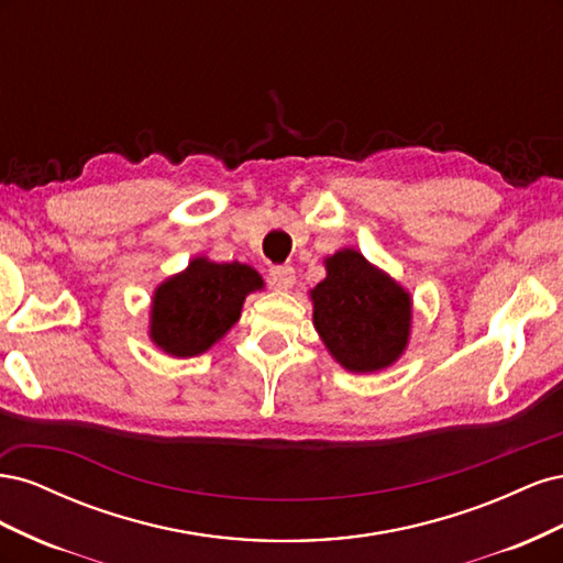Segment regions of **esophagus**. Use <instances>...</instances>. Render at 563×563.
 <instances>
[{
	"mask_svg": "<svg viewBox=\"0 0 563 563\" xmlns=\"http://www.w3.org/2000/svg\"><path fill=\"white\" fill-rule=\"evenodd\" d=\"M269 284L279 288V291H288L296 284V269L291 265H277L269 269Z\"/></svg>",
	"mask_w": 563,
	"mask_h": 563,
	"instance_id": "1",
	"label": "esophagus"
}]
</instances>
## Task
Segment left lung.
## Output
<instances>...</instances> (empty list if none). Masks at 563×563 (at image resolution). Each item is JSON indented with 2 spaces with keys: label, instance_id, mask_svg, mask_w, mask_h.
<instances>
[{
  "label": "left lung",
  "instance_id": "left-lung-1",
  "mask_svg": "<svg viewBox=\"0 0 563 563\" xmlns=\"http://www.w3.org/2000/svg\"><path fill=\"white\" fill-rule=\"evenodd\" d=\"M327 277L312 291V323L333 360L350 373L385 371L411 340L413 298L356 249L323 258Z\"/></svg>",
  "mask_w": 563,
  "mask_h": 563
}]
</instances>
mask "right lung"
<instances>
[{"label":"right lung","mask_w":563,"mask_h":563,"mask_svg":"<svg viewBox=\"0 0 563 563\" xmlns=\"http://www.w3.org/2000/svg\"><path fill=\"white\" fill-rule=\"evenodd\" d=\"M263 277L246 263H216L197 255L152 294L147 335L164 354L190 360L211 350L242 317L244 300L263 291Z\"/></svg>","instance_id":"add662e5"}]
</instances>
